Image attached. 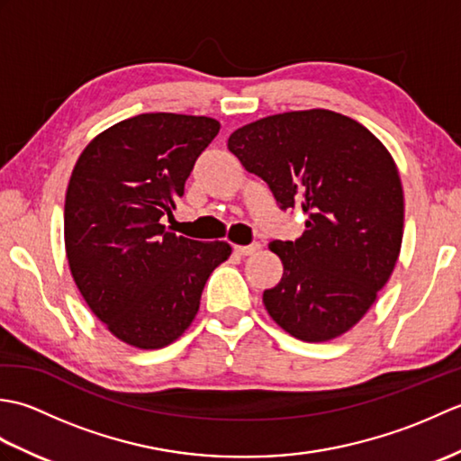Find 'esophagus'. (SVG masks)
<instances>
[{
    "mask_svg": "<svg viewBox=\"0 0 461 461\" xmlns=\"http://www.w3.org/2000/svg\"><path fill=\"white\" fill-rule=\"evenodd\" d=\"M259 249H261L259 241H253L249 246H236V253H240V256H253V253H258Z\"/></svg>",
    "mask_w": 461,
    "mask_h": 461,
    "instance_id": "34e87169",
    "label": "esophagus"
}]
</instances>
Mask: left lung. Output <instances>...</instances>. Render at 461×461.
Masks as SVG:
<instances>
[{
  "label": "left lung",
  "instance_id": "obj_1",
  "mask_svg": "<svg viewBox=\"0 0 461 461\" xmlns=\"http://www.w3.org/2000/svg\"><path fill=\"white\" fill-rule=\"evenodd\" d=\"M228 149L267 182L281 210L307 213L295 241H271L283 277L263 291L277 325L307 342L340 337L365 317L393 273L404 194L393 156L345 114L312 109L241 126Z\"/></svg>",
  "mask_w": 461,
  "mask_h": 461
}]
</instances>
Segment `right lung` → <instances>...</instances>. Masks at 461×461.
I'll return each mask as SVG.
<instances>
[{
  "instance_id": "1",
  "label": "right lung",
  "mask_w": 461,
  "mask_h": 461,
  "mask_svg": "<svg viewBox=\"0 0 461 461\" xmlns=\"http://www.w3.org/2000/svg\"><path fill=\"white\" fill-rule=\"evenodd\" d=\"M220 132L208 116L146 113L101 132L75 164L65 249L83 299L116 339L162 348L192 325L225 241L166 231L198 156Z\"/></svg>"
}]
</instances>
